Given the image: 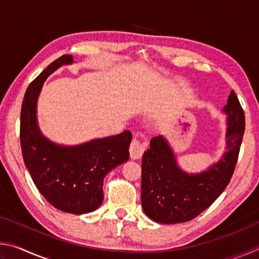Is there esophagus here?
<instances>
[{
  "instance_id": "obj_1",
  "label": "esophagus",
  "mask_w": 259,
  "mask_h": 259,
  "mask_svg": "<svg viewBox=\"0 0 259 259\" xmlns=\"http://www.w3.org/2000/svg\"><path fill=\"white\" fill-rule=\"evenodd\" d=\"M145 148H146L145 144L142 143L138 139L134 138L133 142H131V144H130V148H129L131 159H134V160L140 159L142 155L144 154V152H145Z\"/></svg>"
}]
</instances>
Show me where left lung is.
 Instances as JSON below:
<instances>
[{
	"label": "left lung",
	"instance_id": "left-lung-1",
	"mask_svg": "<svg viewBox=\"0 0 259 259\" xmlns=\"http://www.w3.org/2000/svg\"><path fill=\"white\" fill-rule=\"evenodd\" d=\"M227 117L226 152L199 174L184 171L163 136L153 137L142 161V205L152 221L177 224L195 218L211 205L232 178L244 134V112L234 91L223 108Z\"/></svg>",
	"mask_w": 259,
	"mask_h": 259
}]
</instances>
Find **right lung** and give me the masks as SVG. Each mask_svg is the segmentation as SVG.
<instances>
[{
  "label": "right lung",
  "instance_id": "right-lung-1",
  "mask_svg": "<svg viewBox=\"0 0 259 259\" xmlns=\"http://www.w3.org/2000/svg\"><path fill=\"white\" fill-rule=\"evenodd\" d=\"M73 64L71 55L51 63L26 90L20 113V145L26 168L46 200L61 211L91 212L104 200V178L129 160L133 136L129 130L75 146L58 145L42 135L36 104L43 83L63 65Z\"/></svg>",
  "mask_w": 259,
  "mask_h": 259
}]
</instances>
